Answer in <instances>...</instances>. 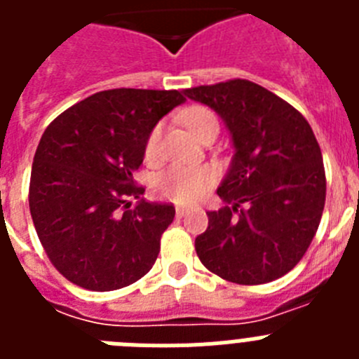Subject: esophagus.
<instances>
[{
  "label": "esophagus",
  "mask_w": 359,
  "mask_h": 359,
  "mask_svg": "<svg viewBox=\"0 0 359 359\" xmlns=\"http://www.w3.org/2000/svg\"><path fill=\"white\" fill-rule=\"evenodd\" d=\"M187 214V208L185 207H176V215L177 217H183Z\"/></svg>",
  "instance_id": "34e87169"
}]
</instances>
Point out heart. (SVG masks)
<instances>
[{"label": "heart", "mask_w": 359, "mask_h": 359, "mask_svg": "<svg viewBox=\"0 0 359 359\" xmlns=\"http://www.w3.org/2000/svg\"><path fill=\"white\" fill-rule=\"evenodd\" d=\"M187 128L190 133L199 138L203 133L217 129V116L208 107L196 106L185 111L183 115ZM161 126H156L147 136L145 142V158L156 160L158 147H160ZM215 182V170L212 167H170L154 177V192L169 201L180 203V205H190L196 203L207 194Z\"/></svg>", "instance_id": "1"}]
</instances>
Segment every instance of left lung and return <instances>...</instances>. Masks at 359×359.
<instances>
[{"instance_id": "obj_1", "label": "left lung", "mask_w": 359, "mask_h": 359, "mask_svg": "<svg viewBox=\"0 0 359 359\" xmlns=\"http://www.w3.org/2000/svg\"><path fill=\"white\" fill-rule=\"evenodd\" d=\"M226 123L236 154L196 237L199 261L243 286L266 284L294 268L318 230L325 205L322 151L291 104L246 79L189 88Z\"/></svg>"}]
</instances>
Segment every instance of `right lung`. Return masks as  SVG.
Listing matches in <instances>:
<instances>
[{"instance_id": "add662e5", "label": "right lung", "mask_w": 359, "mask_h": 359, "mask_svg": "<svg viewBox=\"0 0 359 359\" xmlns=\"http://www.w3.org/2000/svg\"><path fill=\"white\" fill-rule=\"evenodd\" d=\"M185 102L176 90L98 91L57 116L41 136L28 203L50 262L91 291L126 287L149 273L172 205L140 199L133 174L158 120Z\"/></svg>"}]
</instances>
